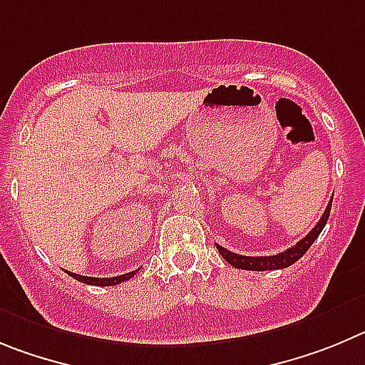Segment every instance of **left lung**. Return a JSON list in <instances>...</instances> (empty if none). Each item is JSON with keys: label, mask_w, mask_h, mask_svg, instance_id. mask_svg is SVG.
I'll use <instances>...</instances> for the list:
<instances>
[{"label": "left lung", "mask_w": 365, "mask_h": 365, "mask_svg": "<svg viewBox=\"0 0 365 365\" xmlns=\"http://www.w3.org/2000/svg\"><path fill=\"white\" fill-rule=\"evenodd\" d=\"M331 205H333V200L327 203L326 211L322 215L320 222L311 229V232L305 238H302L297 245L293 247H289L287 251L284 252H278V255H272V256H242V255H236V252L227 251L225 247L216 244V249H218L220 255L223 256V260L229 262L232 267L236 269H245V271H272V269H284L289 267V265H293L294 262H298L302 256L307 252V249L313 245L314 240L320 236L322 229L326 227L327 218H329V212H331Z\"/></svg>", "instance_id": "8db88e82"}]
</instances>
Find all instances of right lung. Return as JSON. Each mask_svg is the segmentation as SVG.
Returning a JSON list of instances; mask_svg holds the SVG:
<instances>
[{"mask_svg":"<svg viewBox=\"0 0 365 365\" xmlns=\"http://www.w3.org/2000/svg\"><path fill=\"white\" fill-rule=\"evenodd\" d=\"M74 280L78 282H83V284L87 285H118L121 284V282H125V280H130V278L136 274V271H130L127 272V274H120V277H113V278H94V277H81V274H76V272H68Z\"/></svg>","mask_w":365,"mask_h":365,"instance_id":"1","label":"right lung"}]
</instances>
